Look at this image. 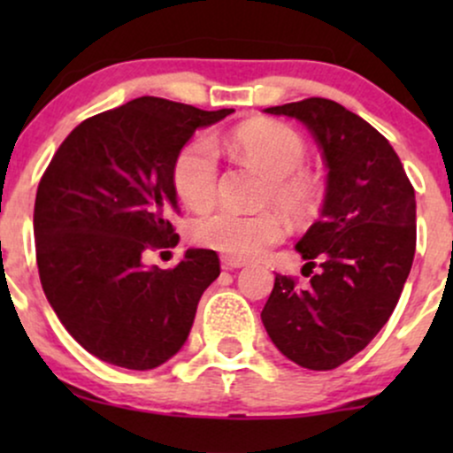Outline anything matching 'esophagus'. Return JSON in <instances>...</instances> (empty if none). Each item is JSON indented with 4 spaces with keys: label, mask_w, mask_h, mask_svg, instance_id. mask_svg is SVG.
Instances as JSON below:
<instances>
[{
    "label": "esophagus",
    "mask_w": 453,
    "mask_h": 453,
    "mask_svg": "<svg viewBox=\"0 0 453 453\" xmlns=\"http://www.w3.org/2000/svg\"><path fill=\"white\" fill-rule=\"evenodd\" d=\"M244 262L242 259H234V257H223L221 259V268L223 270H236V268H242Z\"/></svg>",
    "instance_id": "obj_1"
}]
</instances>
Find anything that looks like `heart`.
<instances>
[{"instance_id":"b5f03b06","label":"heart","mask_w":453,"mask_h":453,"mask_svg":"<svg viewBox=\"0 0 453 453\" xmlns=\"http://www.w3.org/2000/svg\"><path fill=\"white\" fill-rule=\"evenodd\" d=\"M230 147L268 176L266 200L294 219L311 217L321 204V187L303 168L306 142L285 123L257 119L238 126L230 134ZM219 161L209 140L185 144L173 164L176 196L191 209H204L217 194ZM283 219L273 211L238 212L217 209L191 223V236L202 247L219 251L226 257L251 259L262 256L270 244L283 238Z\"/></svg>"}]
</instances>
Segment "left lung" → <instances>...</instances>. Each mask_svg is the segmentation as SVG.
<instances>
[{
    "instance_id": "8db88e82",
    "label": "left lung",
    "mask_w": 453,
    "mask_h": 453,
    "mask_svg": "<svg viewBox=\"0 0 453 453\" xmlns=\"http://www.w3.org/2000/svg\"><path fill=\"white\" fill-rule=\"evenodd\" d=\"M266 112L309 127L327 183L321 219L296 244L309 285L277 274L262 321L285 357L332 371L375 339L396 309L415 256V191L388 140L341 104L306 97Z\"/></svg>"
}]
</instances>
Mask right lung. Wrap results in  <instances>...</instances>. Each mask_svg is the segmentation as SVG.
Instances as JSON below:
<instances>
[{"label": "right lung", "instance_id": "add662e5", "mask_svg": "<svg viewBox=\"0 0 453 453\" xmlns=\"http://www.w3.org/2000/svg\"><path fill=\"white\" fill-rule=\"evenodd\" d=\"M232 112L138 97L85 119L44 170L34 206L40 283L65 330L100 360L149 371L189 336L219 256L187 249L170 270L144 266V256L179 241L174 157L197 127Z\"/></svg>", "mask_w": 453, "mask_h": 453}]
</instances>
